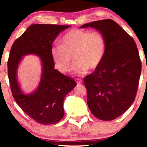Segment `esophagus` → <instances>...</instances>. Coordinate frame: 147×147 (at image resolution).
Returning a JSON list of instances; mask_svg holds the SVG:
<instances>
[{
	"instance_id": "34e87169",
	"label": "esophagus",
	"mask_w": 147,
	"mask_h": 147,
	"mask_svg": "<svg viewBox=\"0 0 147 147\" xmlns=\"http://www.w3.org/2000/svg\"><path fill=\"white\" fill-rule=\"evenodd\" d=\"M76 82L77 84H80L82 83V80H80V79H76Z\"/></svg>"
}]
</instances>
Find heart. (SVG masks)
<instances>
[{
    "instance_id": "obj_1",
    "label": "heart",
    "mask_w": 147,
    "mask_h": 147,
    "mask_svg": "<svg viewBox=\"0 0 147 147\" xmlns=\"http://www.w3.org/2000/svg\"><path fill=\"white\" fill-rule=\"evenodd\" d=\"M106 49V39L101 32L76 29L63 36L61 45L51 48V54L55 67L60 73L69 71L73 58V73L82 76L89 69H95L100 65Z\"/></svg>"
}]
</instances>
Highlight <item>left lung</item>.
I'll return each mask as SVG.
<instances>
[{"label":"left lung","mask_w":147,"mask_h":147,"mask_svg":"<svg viewBox=\"0 0 147 147\" xmlns=\"http://www.w3.org/2000/svg\"><path fill=\"white\" fill-rule=\"evenodd\" d=\"M106 39L102 62L94 73L84 78L87 105L96 118L109 121L123 114L135 100L142 65L135 41L111 19L84 24Z\"/></svg>","instance_id":"8db88e82"}]
</instances>
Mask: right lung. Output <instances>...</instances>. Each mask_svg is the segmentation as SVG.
I'll use <instances>...</instances> for the list:
<instances>
[{
  "label": "right lung",
  "instance_id": "obj_1",
  "mask_svg": "<svg viewBox=\"0 0 147 147\" xmlns=\"http://www.w3.org/2000/svg\"><path fill=\"white\" fill-rule=\"evenodd\" d=\"M69 27L47 24L30 25L16 40L10 50L7 72L12 96L26 114L42 125H52L63 118L64 99L76 85L73 78L54 69L51 54L57 36ZM27 54L41 58L42 76L37 89L30 94H24L17 80V69L22 57Z\"/></svg>",
  "mask_w": 147,
  "mask_h": 147
}]
</instances>
